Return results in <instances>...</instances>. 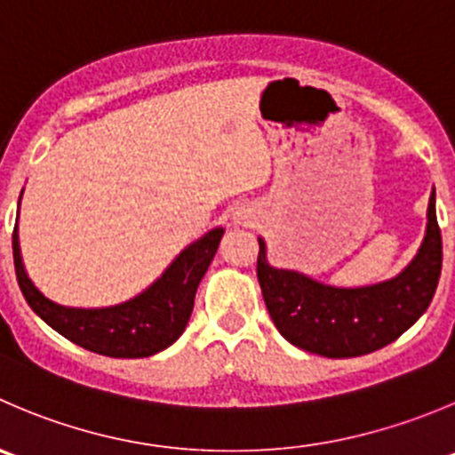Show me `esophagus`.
<instances>
[{"mask_svg":"<svg viewBox=\"0 0 455 455\" xmlns=\"http://www.w3.org/2000/svg\"><path fill=\"white\" fill-rule=\"evenodd\" d=\"M251 220H253V215H251V211H249V209H240V211H235V222H240V224H249Z\"/></svg>","mask_w":455,"mask_h":455,"instance_id":"34e87169","label":"esophagus"}]
</instances>
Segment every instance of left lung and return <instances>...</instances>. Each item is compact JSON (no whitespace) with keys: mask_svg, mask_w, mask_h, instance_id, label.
<instances>
[{"mask_svg":"<svg viewBox=\"0 0 455 455\" xmlns=\"http://www.w3.org/2000/svg\"><path fill=\"white\" fill-rule=\"evenodd\" d=\"M258 242V280L273 324L291 345L324 358L367 355L398 339L431 304L443 268L435 191L416 258L403 273L371 286L342 289L299 271L275 268L267 262L262 237Z\"/></svg>","mask_w":455,"mask_h":455,"instance_id":"left-lung-1","label":"left lung"}]
</instances>
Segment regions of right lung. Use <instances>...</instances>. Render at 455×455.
<instances>
[{
    "mask_svg": "<svg viewBox=\"0 0 455 455\" xmlns=\"http://www.w3.org/2000/svg\"><path fill=\"white\" fill-rule=\"evenodd\" d=\"M224 228H213L188 244L147 291L129 302L104 308H73L39 293L21 262L20 233L12 231V259L28 307L75 345L108 358H148L171 347L188 324L193 299Z\"/></svg>",
    "mask_w": 455,
    "mask_h": 455,
    "instance_id": "obj_1",
    "label": "right lung"
}]
</instances>
